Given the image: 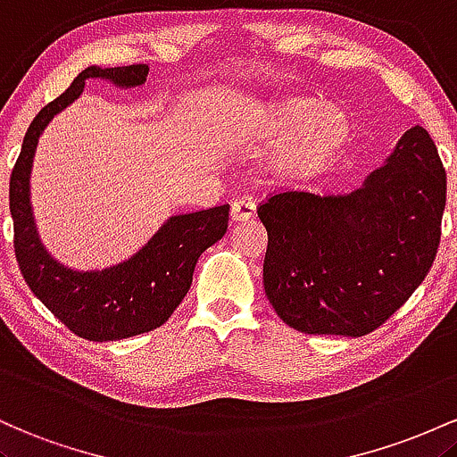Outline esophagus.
I'll use <instances>...</instances> for the list:
<instances>
[{"mask_svg": "<svg viewBox=\"0 0 457 457\" xmlns=\"http://www.w3.org/2000/svg\"><path fill=\"white\" fill-rule=\"evenodd\" d=\"M254 201H250V198H237V201H233V204H230V220L233 222H245V220L254 218Z\"/></svg>", "mask_w": 457, "mask_h": 457, "instance_id": "obj_1", "label": "esophagus"}]
</instances>
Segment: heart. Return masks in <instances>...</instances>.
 Returning <instances> with one entry per match:
<instances>
[{
	"mask_svg": "<svg viewBox=\"0 0 457 457\" xmlns=\"http://www.w3.org/2000/svg\"><path fill=\"white\" fill-rule=\"evenodd\" d=\"M352 122L341 107L287 96L276 101L259 129L263 146L271 153L268 172L280 183H309L341 160L350 145Z\"/></svg>",
	"mask_w": 457,
	"mask_h": 457,
	"instance_id": "heart-1",
	"label": "heart"
}]
</instances>
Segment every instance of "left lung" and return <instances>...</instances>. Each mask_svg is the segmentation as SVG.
Masks as SVG:
<instances>
[{"label": "left lung", "mask_w": 457, "mask_h": 457, "mask_svg": "<svg viewBox=\"0 0 457 457\" xmlns=\"http://www.w3.org/2000/svg\"><path fill=\"white\" fill-rule=\"evenodd\" d=\"M445 201L443 162L419 125L350 194L271 196L259 220L276 315L306 335L353 339L380 328L432 268Z\"/></svg>", "instance_id": "obj_1"}]
</instances>
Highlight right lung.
Returning <instances> with one entry per match:
<instances>
[{"label": "right lung", "instance_id": "1", "mask_svg": "<svg viewBox=\"0 0 457 457\" xmlns=\"http://www.w3.org/2000/svg\"><path fill=\"white\" fill-rule=\"evenodd\" d=\"M146 77V64L81 71L58 99L36 114L10 174L14 254L25 283L71 332L88 341L127 339L166 324L189 291L198 256L220 242L228 227V204L172 215L137 253L105 270L69 268L40 242L29 201V177L45 127L79 99L86 79H105L127 90L145 84Z\"/></svg>", "mask_w": 457, "mask_h": 457}]
</instances>
